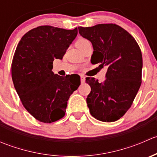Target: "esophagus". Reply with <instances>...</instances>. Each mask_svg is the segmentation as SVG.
I'll use <instances>...</instances> for the list:
<instances>
[{
    "mask_svg": "<svg viewBox=\"0 0 157 157\" xmlns=\"http://www.w3.org/2000/svg\"><path fill=\"white\" fill-rule=\"evenodd\" d=\"M80 81L82 83H84L86 81V78H85L84 75H80Z\"/></svg>",
    "mask_w": 157,
    "mask_h": 157,
    "instance_id": "1",
    "label": "esophagus"
}]
</instances>
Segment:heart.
Segmentation results:
<instances>
[{
	"label": "heart",
	"mask_w": 157,
	"mask_h": 157,
	"mask_svg": "<svg viewBox=\"0 0 157 157\" xmlns=\"http://www.w3.org/2000/svg\"><path fill=\"white\" fill-rule=\"evenodd\" d=\"M89 42V41L86 40V39H78V40L77 41V42H76V46H78V45H82V44H84V43H86V42Z\"/></svg>",
	"instance_id": "b5f03b06"
}]
</instances>
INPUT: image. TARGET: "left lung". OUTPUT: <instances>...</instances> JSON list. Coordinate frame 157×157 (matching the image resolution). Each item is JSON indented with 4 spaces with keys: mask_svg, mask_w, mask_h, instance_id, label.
Segmentation results:
<instances>
[{
    "mask_svg": "<svg viewBox=\"0 0 157 157\" xmlns=\"http://www.w3.org/2000/svg\"><path fill=\"white\" fill-rule=\"evenodd\" d=\"M81 36L90 41L93 64L105 66L104 83L86 77L91 87L86 103L92 116L104 122L119 119L132 105L141 84L143 59L140 47L132 36L118 25L98 24L78 27Z\"/></svg>",
    "mask_w": 157,
    "mask_h": 157,
    "instance_id": "1",
    "label": "left lung"
}]
</instances>
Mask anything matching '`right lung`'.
<instances>
[{
    "label": "right lung",
    "mask_w": 157,
    "mask_h": 157,
    "mask_svg": "<svg viewBox=\"0 0 157 157\" xmlns=\"http://www.w3.org/2000/svg\"><path fill=\"white\" fill-rule=\"evenodd\" d=\"M77 35V28L42 26L29 30L17 45L11 67L14 87L25 109L39 121L63 118L70 96L80 85L52 71L54 60L62 59Z\"/></svg>",
    "instance_id": "add662e5"
}]
</instances>
